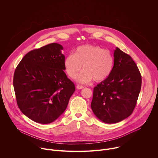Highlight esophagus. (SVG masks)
<instances>
[{"instance_id":"obj_1","label":"esophagus","mask_w":158,"mask_h":158,"mask_svg":"<svg viewBox=\"0 0 158 158\" xmlns=\"http://www.w3.org/2000/svg\"><path fill=\"white\" fill-rule=\"evenodd\" d=\"M76 88H77V89H82L84 88V86H83V85H77L76 86Z\"/></svg>"}]
</instances>
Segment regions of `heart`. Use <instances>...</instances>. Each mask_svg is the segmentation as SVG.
Wrapping results in <instances>:
<instances>
[{"label":"heart","instance_id":"heart-1","mask_svg":"<svg viewBox=\"0 0 158 158\" xmlns=\"http://www.w3.org/2000/svg\"><path fill=\"white\" fill-rule=\"evenodd\" d=\"M114 65L111 52L93 44L77 47L74 54H70L64 59V69L71 78L75 79L82 65L84 69L77 78L80 83H87L93 79L101 82L110 74Z\"/></svg>","mask_w":158,"mask_h":158}]
</instances>
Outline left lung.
Here are the masks:
<instances>
[{
	"instance_id": "1",
	"label": "left lung",
	"mask_w": 158,
	"mask_h": 158,
	"mask_svg": "<svg viewBox=\"0 0 158 158\" xmlns=\"http://www.w3.org/2000/svg\"><path fill=\"white\" fill-rule=\"evenodd\" d=\"M141 82L136 63L116 48L110 74L94 88L91 106L95 116L107 124L119 123L128 118L136 106Z\"/></svg>"
}]
</instances>
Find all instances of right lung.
<instances>
[{
  "instance_id": "right-lung-1",
  "label": "right lung",
  "mask_w": 158,
  "mask_h": 158,
  "mask_svg": "<svg viewBox=\"0 0 158 158\" xmlns=\"http://www.w3.org/2000/svg\"><path fill=\"white\" fill-rule=\"evenodd\" d=\"M63 47L52 43L29 52L15 69L13 85L17 105L25 116L40 124L56 121L75 91L64 73Z\"/></svg>"
}]
</instances>
